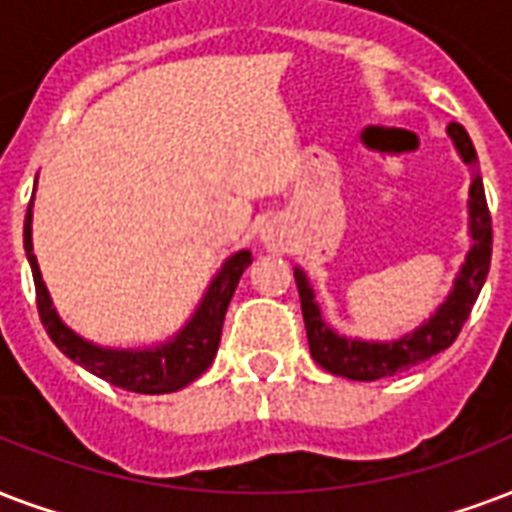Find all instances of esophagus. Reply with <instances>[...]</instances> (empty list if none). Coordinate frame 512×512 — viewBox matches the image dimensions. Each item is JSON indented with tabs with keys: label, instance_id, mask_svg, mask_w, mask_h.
I'll list each match as a JSON object with an SVG mask.
<instances>
[{
	"label": "esophagus",
	"instance_id": "esophagus-1",
	"mask_svg": "<svg viewBox=\"0 0 512 512\" xmlns=\"http://www.w3.org/2000/svg\"><path fill=\"white\" fill-rule=\"evenodd\" d=\"M284 233L282 228H276V225H265L263 233H260V239H263V244L268 249H282L284 247Z\"/></svg>",
	"mask_w": 512,
	"mask_h": 512
}]
</instances>
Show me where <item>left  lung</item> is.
<instances>
[{
    "mask_svg": "<svg viewBox=\"0 0 512 512\" xmlns=\"http://www.w3.org/2000/svg\"><path fill=\"white\" fill-rule=\"evenodd\" d=\"M448 136L454 139V147L462 155V161L473 169V185H470V201H467L473 247H470L462 268L456 273L454 290L448 292V298L440 303L438 311L424 325L389 343L360 341V338L338 335L322 319V311L314 300V290L308 284L306 273L295 268V284H298L300 292L308 349H311V357L317 360V365H322L333 376L351 378V381H376V378L395 376V373H403V370L435 357L443 349H448L456 341V335L462 333V325L467 322L475 300L481 295V287L489 276L491 265L489 204H486V193H483V179L478 174V152H475L467 131L459 123H451Z\"/></svg>",
    "mask_w": 512,
    "mask_h": 512,
    "instance_id": "obj_1",
    "label": "left lung"
}]
</instances>
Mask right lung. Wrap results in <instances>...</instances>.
Wrapping results in <instances>:
<instances>
[{
    "label": "right lung",
    "instance_id": "add662e5",
    "mask_svg": "<svg viewBox=\"0 0 512 512\" xmlns=\"http://www.w3.org/2000/svg\"><path fill=\"white\" fill-rule=\"evenodd\" d=\"M23 249H26L31 276H34L39 319L48 330L50 341L56 343L69 360L91 370L93 376L104 378L126 392H139V395H169L182 386L193 384L195 378L206 373L220 346L222 322H225L230 298L239 287L241 273L252 263V252L247 249L230 255L209 284L190 322L166 343H158L150 349H104L69 330L56 314L48 287L42 282L37 257L31 252L34 249L31 247V204L23 220Z\"/></svg>",
    "mask_w": 512,
    "mask_h": 512
}]
</instances>
